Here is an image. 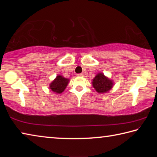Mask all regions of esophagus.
<instances>
[{
  "label": "esophagus",
  "instance_id": "obj_1",
  "mask_svg": "<svg viewBox=\"0 0 157 157\" xmlns=\"http://www.w3.org/2000/svg\"><path fill=\"white\" fill-rule=\"evenodd\" d=\"M77 76H83V73L78 74H77Z\"/></svg>",
  "mask_w": 157,
  "mask_h": 157
}]
</instances>
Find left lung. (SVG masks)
<instances>
[{
    "label": "left lung",
    "instance_id": "8db88e82",
    "mask_svg": "<svg viewBox=\"0 0 157 157\" xmlns=\"http://www.w3.org/2000/svg\"><path fill=\"white\" fill-rule=\"evenodd\" d=\"M92 84L93 88L99 93H105L112 88L114 82L108 77L105 76L102 73L98 74L93 79Z\"/></svg>",
    "mask_w": 157,
    "mask_h": 157
}]
</instances>
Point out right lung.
<instances>
[{
	"mask_svg": "<svg viewBox=\"0 0 157 157\" xmlns=\"http://www.w3.org/2000/svg\"><path fill=\"white\" fill-rule=\"evenodd\" d=\"M69 79L64 78L61 75L57 76L53 81L50 84V89H51L52 92L57 94L62 93L67 88Z\"/></svg>",
	"mask_w": 157,
	"mask_h": 157,
	"instance_id": "add662e5",
	"label": "right lung"
}]
</instances>
